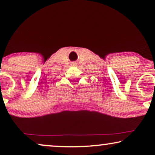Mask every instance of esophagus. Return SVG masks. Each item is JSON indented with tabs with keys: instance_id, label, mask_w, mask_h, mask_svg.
<instances>
[{
	"instance_id": "obj_1",
	"label": "esophagus",
	"mask_w": 155,
	"mask_h": 155,
	"mask_svg": "<svg viewBox=\"0 0 155 155\" xmlns=\"http://www.w3.org/2000/svg\"><path fill=\"white\" fill-rule=\"evenodd\" d=\"M72 65H76V63H72Z\"/></svg>"
}]
</instances>
